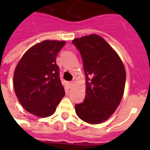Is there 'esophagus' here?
<instances>
[{"mask_svg": "<svg viewBox=\"0 0 150 150\" xmlns=\"http://www.w3.org/2000/svg\"><path fill=\"white\" fill-rule=\"evenodd\" d=\"M73 85H74V82H73V81H71V82H68V86H69V87H70V88H71V87L73 86Z\"/></svg>", "mask_w": 150, "mask_h": 150, "instance_id": "esophagus-1", "label": "esophagus"}]
</instances>
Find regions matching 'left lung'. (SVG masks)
Here are the masks:
<instances>
[{
    "label": "left lung",
    "mask_w": 150,
    "mask_h": 150,
    "mask_svg": "<svg viewBox=\"0 0 150 150\" xmlns=\"http://www.w3.org/2000/svg\"><path fill=\"white\" fill-rule=\"evenodd\" d=\"M82 56L86 91L83 102L75 104L76 114L89 124H100L111 116L124 94L126 73L113 48L98 35L75 39Z\"/></svg>",
    "instance_id": "1"
}]
</instances>
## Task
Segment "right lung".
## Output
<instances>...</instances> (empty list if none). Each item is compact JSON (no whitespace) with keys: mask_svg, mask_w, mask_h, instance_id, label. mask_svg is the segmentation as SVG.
Wrapping results in <instances>:
<instances>
[{"mask_svg":"<svg viewBox=\"0 0 150 150\" xmlns=\"http://www.w3.org/2000/svg\"><path fill=\"white\" fill-rule=\"evenodd\" d=\"M64 41L45 40L27 50L16 66L14 88L24 109L47 117L54 114L65 95L60 79L57 55Z\"/></svg>","mask_w":150,"mask_h":150,"instance_id":"right-lung-1","label":"right lung"}]
</instances>
